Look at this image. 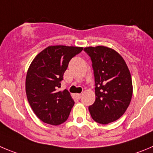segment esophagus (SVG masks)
I'll list each match as a JSON object with an SVG mask.
<instances>
[{
    "instance_id": "34e87169",
    "label": "esophagus",
    "mask_w": 153,
    "mask_h": 153,
    "mask_svg": "<svg viewBox=\"0 0 153 153\" xmlns=\"http://www.w3.org/2000/svg\"><path fill=\"white\" fill-rule=\"evenodd\" d=\"M81 96H82V94H76L77 98H78V99H81Z\"/></svg>"
}]
</instances>
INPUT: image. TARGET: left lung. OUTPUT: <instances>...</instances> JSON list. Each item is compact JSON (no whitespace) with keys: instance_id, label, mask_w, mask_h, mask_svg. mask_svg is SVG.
I'll return each instance as SVG.
<instances>
[{"instance_id":"obj_1","label":"left lung","mask_w":153,"mask_h":153,"mask_svg":"<svg viewBox=\"0 0 153 153\" xmlns=\"http://www.w3.org/2000/svg\"><path fill=\"white\" fill-rule=\"evenodd\" d=\"M95 78L96 100L88 109L96 122H113L123 115L131 102L133 85L131 72L123 57L105 46L87 47Z\"/></svg>"}]
</instances>
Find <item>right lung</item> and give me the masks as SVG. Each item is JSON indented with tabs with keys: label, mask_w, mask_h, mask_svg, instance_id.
Segmentation results:
<instances>
[{
	"label": "right lung",
	"mask_w": 153,
	"mask_h": 153,
	"mask_svg": "<svg viewBox=\"0 0 153 153\" xmlns=\"http://www.w3.org/2000/svg\"><path fill=\"white\" fill-rule=\"evenodd\" d=\"M82 47L55 45L43 50L27 71L25 92L35 115L43 122L59 125L68 118L75 102L67 90L58 91L70 59Z\"/></svg>",
	"instance_id": "1"
}]
</instances>
